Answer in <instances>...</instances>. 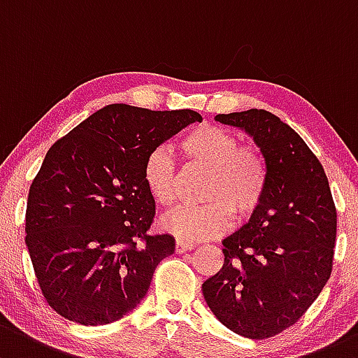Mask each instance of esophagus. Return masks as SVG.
<instances>
[{
  "instance_id": "34e87169",
  "label": "esophagus",
  "mask_w": 358,
  "mask_h": 358,
  "mask_svg": "<svg viewBox=\"0 0 358 358\" xmlns=\"http://www.w3.org/2000/svg\"><path fill=\"white\" fill-rule=\"evenodd\" d=\"M194 248V243L190 242H183V240H176L175 243V250L178 252V254H183V252H189Z\"/></svg>"
}]
</instances>
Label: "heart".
<instances>
[{
	"instance_id": "heart-1",
	"label": "heart",
	"mask_w": 358,
	"mask_h": 358,
	"mask_svg": "<svg viewBox=\"0 0 358 358\" xmlns=\"http://www.w3.org/2000/svg\"><path fill=\"white\" fill-rule=\"evenodd\" d=\"M182 152L192 164L209 168L204 206H180L161 217L166 233L187 242L217 236L236 217L250 216L261 206L268 187V166L254 148H242L231 131L216 125H201L183 135ZM145 189L161 206H171L178 192V168L166 145L152 149L142 168Z\"/></svg>"
}]
</instances>
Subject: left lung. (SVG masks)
I'll use <instances>...</instances> for the list:
<instances>
[{
    "label": "left lung",
    "instance_id": "1",
    "mask_svg": "<svg viewBox=\"0 0 358 358\" xmlns=\"http://www.w3.org/2000/svg\"><path fill=\"white\" fill-rule=\"evenodd\" d=\"M214 120L254 138L268 187L248 223L223 240L224 264L202 293L228 329L264 340L295 324L328 283L336 208L319 159L278 116L248 110Z\"/></svg>",
    "mask_w": 358,
    "mask_h": 358
}]
</instances>
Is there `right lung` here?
Segmentation results:
<instances>
[{
	"instance_id": "right-lung-1",
	"label": "right lung",
	"mask_w": 358,
	"mask_h": 358,
	"mask_svg": "<svg viewBox=\"0 0 358 358\" xmlns=\"http://www.w3.org/2000/svg\"><path fill=\"white\" fill-rule=\"evenodd\" d=\"M202 122L192 110L110 104L51 145L29 190L25 245L44 299L69 321H118L145 296L157 264L175 252L150 235L156 204L148 154Z\"/></svg>"
}]
</instances>
